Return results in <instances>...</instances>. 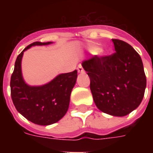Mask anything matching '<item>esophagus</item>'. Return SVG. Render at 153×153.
Here are the masks:
<instances>
[{"label":"esophagus","instance_id":"1","mask_svg":"<svg viewBox=\"0 0 153 153\" xmlns=\"http://www.w3.org/2000/svg\"><path fill=\"white\" fill-rule=\"evenodd\" d=\"M77 70H78L79 73H84L83 67H82V66L81 64H79V66H78V68H77Z\"/></svg>","mask_w":153,"mask_h":153}]
</instances>
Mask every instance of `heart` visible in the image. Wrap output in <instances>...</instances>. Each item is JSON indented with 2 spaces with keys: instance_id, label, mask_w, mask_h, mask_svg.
Instances as JSON below:
<instances>
[{
  "instance_id": "obj_1",
  "label": "heart",
  "mask_w": 153,
  "mask_h": 153,
  "mask_svg": "<svg viewBox=\"0 0 153 153\" xmlns=\"http://www.w3.org/2000/svg\"><path fill=\"white\" fill-rule=\"evenodd\" d=\"M91 51L94 54H98L99 51H100V48H97V47H93L91 48Z\"/></svg>"
}]
</instances>
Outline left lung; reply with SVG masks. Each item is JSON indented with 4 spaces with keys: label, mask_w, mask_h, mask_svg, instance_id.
Returning a JSON list of instances; mask_svg holds the SVG:
<instances>
[{
    "label": "left lung",
    "mask_w": 153,
    "mask_h": 153,
    "mask_svg": "<svg viewBox=\"0 0 153 153\" xmlns=\"http://www.w3.org/2000/svg\"><path fill=\"white\" fill-rule=\"evenodd\" d=\"M115 52L93 56L82 65L91 80L96 106L112 116L123 117L137 109L142 101L146 76L141 58L126 42L112 39Z\"/></svg>",
    "instance_id": "obj_1"
}]
</instances>
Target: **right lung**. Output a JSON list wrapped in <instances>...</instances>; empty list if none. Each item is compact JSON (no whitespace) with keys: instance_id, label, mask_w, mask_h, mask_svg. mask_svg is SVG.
<instances>
[{"instance_id":"add662e5","label":"right lung","mask_w":153,"mask_h":153,"mask_svg":"<svg viewBox=\"0 0 153 153\" xmlns=\"http://www.w3.org/2000/svg\"><path fill=\"white\" fill-rule=\"evenodd\" d=\"M51 42H34L18 55L11 76V97L16 109L32 123L49 126L57 122L67 113L70 97L76 82L78 72L59 74L50 82L39 86L25 83L21 72V60L26 50L35 45H48Z\"/></svg>"}]
</instances>
